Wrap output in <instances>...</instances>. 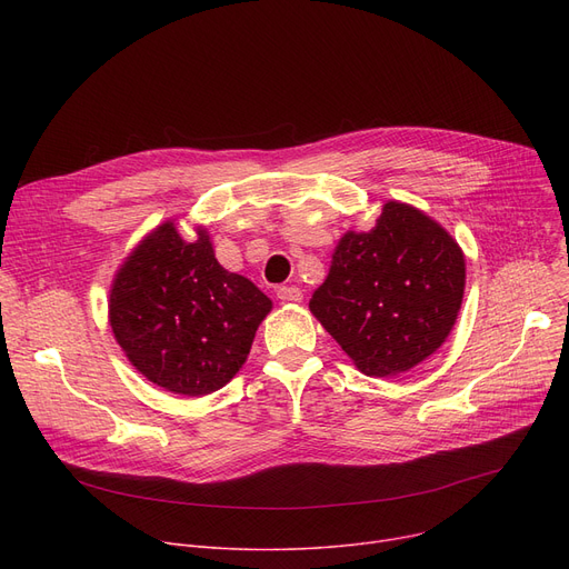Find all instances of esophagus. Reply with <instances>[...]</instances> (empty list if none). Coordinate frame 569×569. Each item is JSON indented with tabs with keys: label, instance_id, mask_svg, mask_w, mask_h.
I'll return each mask as SVG.
<instances>
[{
	"label": "esophagus",
	"instance_id": "34e87169",
	"mask_svg": "<svg viewBox=\"0 0 569 569\" xmlns=\"http://www.w3.org/2000/svg\"><path fill=\"white\" fill-rule=\"evenodd\" d=\"M277 297L281 302H302V290L295 288V286H281L277 288Z\"/></svg>",
	"mask_w": 569,
	"mask_h": 569
}]
</instances>
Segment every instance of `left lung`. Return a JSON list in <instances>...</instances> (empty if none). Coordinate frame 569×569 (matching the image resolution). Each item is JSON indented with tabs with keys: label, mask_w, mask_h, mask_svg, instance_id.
<instances>
[{
	"label": "left lung",
	"mask_w": 569,
	"mask_h": 569,
	"mask_svg": "<svg viewBox=\"0 0 569 569\" xmlns=\"http://www.w3.org/2000/svg\"><path fill=\"white\" fill-rule=\"evenodd\" d=\"M466 286L463 251L420 209L390 200L369 232L348 230L309 309L367 376H399L452 332Z\"/></svg>",
	"instance_id": "left-lung-1"
}]
</instances>
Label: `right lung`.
Masks as SVG:
<instances>
[{
	"mask_svg": "<svg viewBox=\"0 0 569 569\" xmlns=\"http://www.w3.org/2000/svg\"><path fill=\"white\" fill-rule=\"evenodd\" d=\"M110 327L129 362L172 395H212L242 369L272 300L214 258L204 228L187 242L172 221L117 269Z\"/></svg>",
	"mask_w": 569,
	"mask_h": 569,
	"instance_id": "right-lung-1",
	"label": "right lung"
}]
</instances>
